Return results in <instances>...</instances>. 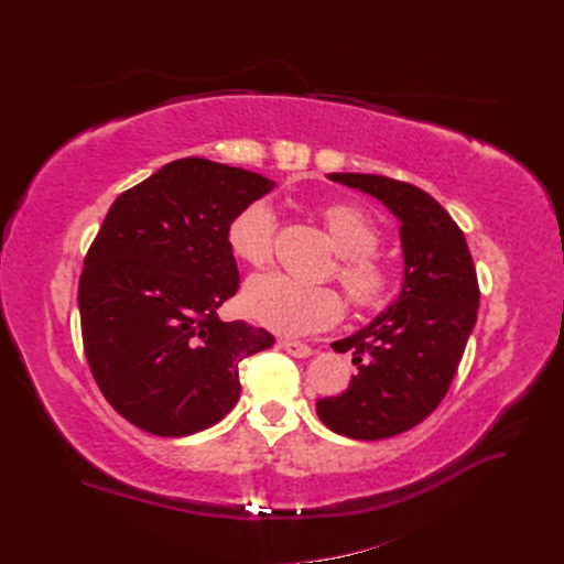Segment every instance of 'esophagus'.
I'll return each instance as SVG.
<instances>
[{"mask_svg":"<svg viewBox=\"0 0 564 564\" xmlns=\"http://www.w3.org/2000/svg\"><path fill=\"white\" fill-rule=\"evenodd\" d=\"M280 348L294 357H311L313 355V348L301 344V340H280Z\"/></svg>","mask_w":564,"mask_h":564,"instance_id":"1","label":"esophagus"}]
</instances>
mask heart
Here are the masks:
<instances>
[{"instance_id": "heart-1", "label": "heart", "mask_w": 564, "mask_h": 564, "mask_svg": "<svg viewBox=\"0 0 564 564\" xmlns=\"http://www.w3.org/2000/svg\"><path fill=\"white\" fill-rule=\"evenodd\" d=\"M322 224L334 247V278L346 289L357 308H383L398 294V275L373 249L379 245V228L352 204H329L322 209ZM228 247L235 259L261 268L272 256L275 214L270 204L256 199L235 214L228 226ZM242 308L263 327L303 336L327 329L344 315V301L332 286L301 284L280 272L256 275L242 292Z\"/></svg>"}]
</instances>
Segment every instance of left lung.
Wrapping results in <instances>:
<instances>
[{"label": "left lung", "instance_id": "8db88e82", "mask_svg": "<svg viewBox=\"0 0 564 564\" xmlns=\"http://www.w3.org/2000/svg\"><path fill=\"white\" fill-rule=\"evenodd\" d=\"M327 178L377 197L400 220V294L367 327L332 344L336 352L352 350L357 373L348 390L315 404L329 431L383 440L414 429L447 395L480 289L464 232L429 193L377 174Z\"/></svg>", "mask_w": 564, "mask_h": 564}]
</instances>
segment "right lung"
<instances>
[{
	"label": "right lung",
	"instance_id": "right-lung-1",
	"mask_svg": "<svg viewBox=\"0 0 564 564\" xmlns=\"http://www.w3.org/2000/svg\"><path fill=\"white\" fill-rule=\"evenodd\" d=\"M272 187L247 169L185 158L112 202L77 303L94 379L135 429H209L240 400L237 365L275 344L261 327L218 319L240 286L230 220Z\"/></svg>",
	"mask_w": 564,
	"mask_h": 564
}]
</instances>
